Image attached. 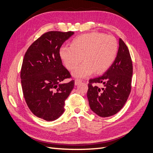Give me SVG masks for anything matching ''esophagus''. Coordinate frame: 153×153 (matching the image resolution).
<instances>
[{"instance_id": "34e87169", "label": "esophagus", "mask_w": 153, "mask_h": 153, "mask_svg": "<svg viewBox=\"0 0 153 153\" xmlns=\"http://www.w3.org/2000/svg\"><path fill=\"white\" fill-rule=\"evenodd\" d=\"M81 82H82V80H80V79H76V80H75V85H78V84H80Z\"/></svg>"}]
</instances>
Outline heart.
<instances>
[{"label":"heart","instance_id":"obj_1","mask_svg":"<svg viewBox=\"0 0 153 153\" xmlns=\"http://www.w3.org/2000/svg\"><path fill=\"white\" fill-rule=\"evenodd\" d=\"M117 52L118 43L114 36L91 32L76 37L70 47H61L59 56L69 70L75 69L82 62L83 57L84 62L72 72V76L84 78L94 72H105L114 63Z\"/></svg>","mask_w":153,"mask_h":153}]
</instances>
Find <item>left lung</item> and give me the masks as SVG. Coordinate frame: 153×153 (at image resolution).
<instances>
[{"instance_id": "1", "label": "left lung", "mask_w": 153, "mask_h": 153, "mask_svg": "<svg viewBox=\"0 0 153 153\" xmlns=\"http://www.w3.org/2000/svg\"><path fill=\"white\" fill-rule=\"evenodd\" d=\"M116 59L104 75L89 80L87 98L92 111L102 117L117 114L126 103L131 91L132 61L129 50L119 38ZM94 83H102L100 88Z\"/></svg>"}]
</instances>
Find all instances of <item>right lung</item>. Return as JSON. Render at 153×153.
Masks as SVG:
<instances>
[{
    "label": "right lung",
    "instance_id": "1",
    "mask_svg": "<svg viewBox=\"0 0 153 153\" xmlns=\"http://www.w3.org/2000/svg\"><path fill=\"white\" fill-rule=\"evenodd\" d=\"M73 34L71 31L46 32L30 46L23 60L20 78L26 103L45 121L61 116L64 101L75 85L74 80L61 83L71 75L59 56L62 45Z\"/></svg>",
    "mask_w": 153,
    "mask_h": 153
}]
</instances>
